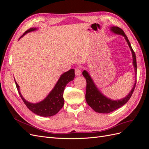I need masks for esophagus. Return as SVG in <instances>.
Returning <instances> with one entry per match:
<instances>
[{"mask_svg":"<svg viewBox=\"0 0 149 149\" xmlns=\"http://www.w3.org/2000/svg\"><path fill=\"white\" fill-rule=\"evenodd\" d=\"M81 74V70L79 68H77L75 69V74L76 76H79Z\"/></svg>","mask_w":149,"mask_h":149,"instance_id":"esophagus-1","label":"esophagus"}]
</instances>
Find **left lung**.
<instances>
[{
	"label": "left lung",
	"mask_w": 149,
	"mask_h": 149,
	"mask_svg": "<svg viewBox=\"0 0 149 149\" xmlns=\"http://www.w3.org/2000/svg\"><path fill=\"white\" fill-rule=\"evenodd\" d=\"M110 30L112 33L117 35H120L123 36L125 40L127 42L128 45L130 49V51L132 52V56L133 58V66L134 68L135 75L136 76L137 74V61H136V56L135 52L131 47L129 40L127 36L125 35L124 31L118 27V26H111ZM83 75L86 79V101L88 105L91 107L92 109L99 113H109L112 111H114L118 108L124 105L131 97L132 94L134 91L135 87L136 84V83H134L133 88L131 91L127 96L123 99L118 100H112L109 97H106L99 90L95 83H94L93 79L91 76L88 73L87 71L84 70L83 71Z\"/></svg>",
	"instance_id": "obj_1"
}]
</instances>
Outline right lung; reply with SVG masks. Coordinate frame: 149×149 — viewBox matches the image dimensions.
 I'll return each mask as SVG.
<instances>
[{
    "instance_id": "add662e5",
    "label": "right lung",
    "mask_w": 149,
    "mask_h": 149,
    "mask_svg": "<svg viewBox=\"0 0 149 149\" xmlns=\"http://www.w3.org/2000/svg\"><path fill=\"white\" fill-rule=\"evenodd\" d=\"M38 30L37 28H31L26 30L25 32L22 35V37L27 33L31 32L35 30ZM74 78V70L71 69L63 74H62L58 80L57 83L54 86L53 89L49 92L48 96L43 100L37 103H31L26 101L22 96L20 91V88L15 79V83L20 96L23 100L25 104L29 109L32 111L35 114L42 117H49L57 114L64 104L63 92L66 84L73 81Z\"/></svg>"
}]
</instances>
